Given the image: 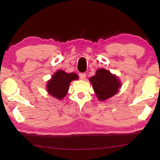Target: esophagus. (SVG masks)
<instances>
[{"mask_svg":"<svg viewBox=\"0 0 160 160\" xmlns=\"http://www.w3.org/2000/svg\"><path fill=\"white\" fill-rule=\"evenodd\" d=\"M79 77H80V79L84 80V79H85V78H86V73H80L79 74Z\"/></svg>","mask_w":160,"mask_h":160,"instance_id":"1","label":"esophagus"}]
</instances>
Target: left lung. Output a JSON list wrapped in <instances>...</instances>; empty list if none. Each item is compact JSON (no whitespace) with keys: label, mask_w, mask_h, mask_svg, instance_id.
Returning <instances> with one entry per match:
<instances>
[{"label":"left lung","mask_w":160,"mask_h":160,"mask_svg":"<svg viewBox=\"0 0 160 160\" xmlns=\"http://www.w3.org/2000/svg\"><path fill=\"white\" fill-rule=\"evenodd\" d=\"M89 80L92 84L95 93L100 101L106 100L113 96L121 87L120 81L116 76L104 69L97 70L96 74L90 78Z\"/></svg>","instance_id":"1"}]
</instances>
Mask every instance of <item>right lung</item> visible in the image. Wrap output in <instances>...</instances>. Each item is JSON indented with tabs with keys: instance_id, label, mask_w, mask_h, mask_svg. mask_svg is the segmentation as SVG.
<instances>
[{
	"instance_id": "1",
	"label": "right lung",
	"mask_w": 160,
	"mask_h": 160,
	"mask_svg": "<svg viewBox=\"0 0 160 160\" xmlns=\"http://www.w3.org/2000/svg\"><path fill=\"white\" fill-rule=\"evenodd\" d=\"M78 79V76L76 73H67L63 70L58 71L47 82V92L56 99L62 100L66 96L70 82Z\"/></svg>"
}]
</instances>
